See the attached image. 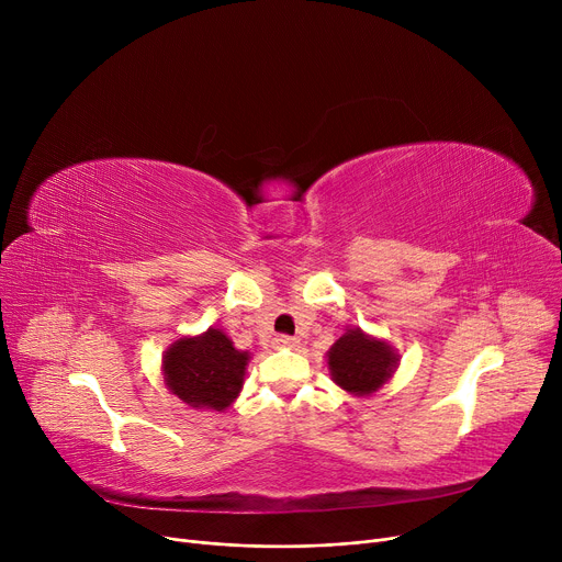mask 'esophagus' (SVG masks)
Segmentation results:
<instances>
[{
    "mask_svg": "<svg viewBox=\"0 0 562 562\" xmlns=\"http://www.w3.org/2000/svg\"><path fill=\"white\" fill-rule=\"evenodd\" d=\"M276 344H278L280 348H296L301 341H299L296 337H286V335H282V337H278V339H276Z\"/></svg>",
    "mask_w": 562,
    "mask_h": 562,
    "instance_id": "obj_1",
    "label": "esophagus"
}]
</instances>
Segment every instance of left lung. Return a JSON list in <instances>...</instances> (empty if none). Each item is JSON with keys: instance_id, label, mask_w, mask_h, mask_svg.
<instances>
[{"instance_id": "left-lung-1", "label": "left lung", "mask_w": 562, "mask_h": 562, "mask_svg": "<svg viewBox=\"0 0 562 562\" xmlns=\"http://www.w3.org/2000/svg\"><path fill=\"white\" fill-rule=\"evenodd\" d=\"M326 362L335 385L360 398L387 385L401 364V356L387 339L352 326L330 346Z\"/></svg>"}]
</instances>
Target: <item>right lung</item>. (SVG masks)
<instances>
[{"label":"right lung","mask_w":562,"mask_h":562,"mask_svg":"<svg viewBox=\"0 0 562 562\" xmlns=\"http://www.w3.org/2000/svg\"><path fill=\"white\" fill-rule=\"evenodd\" d=\"M250 352L239 350L221 330L175 339L161 358L166 387L193 409H227L239 398Z\"/></svg>","instance_id":"add662e5"}]
</instances>
